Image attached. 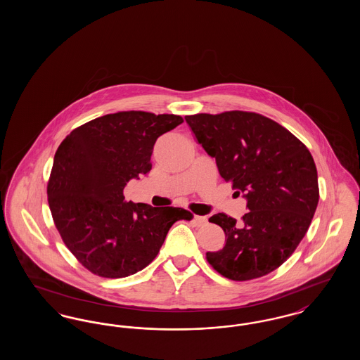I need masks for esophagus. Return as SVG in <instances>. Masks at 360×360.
<instances>
[{"instance_id": "1", "label": "esophagus", "mask_w": 360, "mask_h": 360, "mask_svg": "<svg viewBox=\"0 0 360 360\" xmlns=\"http://www.w3.org/2000/svg\"><path fill=\"white\" fill-rule=\"evenodd\" d=\"M193 223H194V225H197V226H205L206 224H207V219L204 217V216H194Z\"/></svg>"}]
</instances>
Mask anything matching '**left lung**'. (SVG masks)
I'll return each instance as SVG.
<instances>
[{
    "instance_id": "left-lung-1",
    "label": "left lung",
    "mask_w": 360,
    "mask_h": 360,
    "mask_svg": "<svg viewBox=\"0 0 360 360\" xmlns=\"http://www.w3.org/2000/svg\"><path fill=\"white\" fill-rule=\"evenodd\" d=\"M197 141L225 182L247 200L241 223L225 213L209 221L225 233L210 266L232 281L270 274L304 239L319 204V181L307 146L274 120L254 112L186 116Z\"/></svg>"
}]
</instances>
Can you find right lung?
<instances>
[{
  "mask_svg": "<svg viewBox=\"0 0 360 360\" xmlns=\"http://www.w3.org/2000/svg\"><path fill=\"white\" fill-rule=\"evenodd\" d=\"M184 122L181 116L129 110L75 128L55 153L47 186L60 238L90 273L136 274L154 260L172 224L190 219L182 207L127 202L124 188L151 170L155 141Z\"/></svg>",
  "mask_w": 360,
  "mask_h": 360,
  "instance_id": "obj_1",
  "label": "right lung"
}]
</instances>
